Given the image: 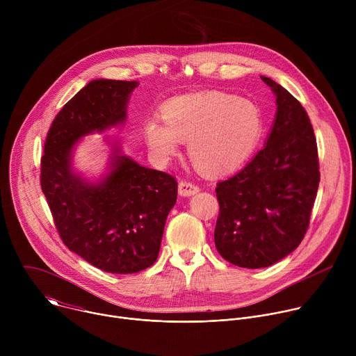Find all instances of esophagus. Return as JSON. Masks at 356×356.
<instances>
[{"label": "esophagus", "instance_id": "obj_1", "mask_svg": "<svg viewBox=\"0 0 356 356\" xmlns=\"http://www.w3.org/2000/svg\"><path fill=\"white\" fill-rule=\"evenodd\" d=\"M198 191H200V187L197 184L191 183V181H180L179 183V193H180V195L187 197V195H193V194H195Z\"/></svg>", "mask_w": 356, "mask_h": 356}]
</instances>
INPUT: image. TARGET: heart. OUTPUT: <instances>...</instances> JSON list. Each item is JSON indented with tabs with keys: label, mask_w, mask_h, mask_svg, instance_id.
Returning <instances> with one entry per match:
<instances>
[{
	"label": "heart",
	"mask_w": 356,
	"mask_h": 356,
	"mask_svg": "<svg viewBox=\"0 0 356 356\" xmlns=\"http://www.w3.org/2000/svg\"><path fill=\"white\" fill-rule=\"evenodd\" d=\"M163 120L152 117L143 135L154 154L168 161L180 140H188L193 163L210 175H225L242 166L257 147L264 117L257 103L222 91L181 95L163 107Z\"/></svg>",
	"instance_id": "heart-1"
}]
</instances>
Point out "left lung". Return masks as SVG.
Instances as JSON below:
<instances>
[{"label":"left lung","instance_id":"8db88e82","mask_svg":"<svg viewBox=\"0 0 356 356\" xmlns=\"http://www.w3.org/2000/svg\"><path fill=\"white\" fill-rule=\"evenodd\" d=\"M276 95V118L261 149L241 172L217 184L216 248L229 264L268 268L302 241L320 183L310 118L280 84L261 77Z\"/></svg>","mask_w":356,"mask_h":356}]
</instances>
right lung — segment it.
I'll use <instances>...</instances> for the list:
<instances>
[{"label": "right lung", "mask_w": 356, "mask_h": 356, "mask_svg": "<svg viewBox=\"0 0 356 356\" xmlns=\"http://www.w3.org/2000/svg\"><path fill=\"white\" fill-rule=\"evenodd\" d=\"M138 84L90 81L54 120L40 159L42 191L63 243L92 266L117 275L156 262L177 181L122 155L118 143L111 145L110 172L98 183L74 173L72 156L80 138L125 122Z\"/></svg>", "instance_id": "add662e5"}]
</instances>
